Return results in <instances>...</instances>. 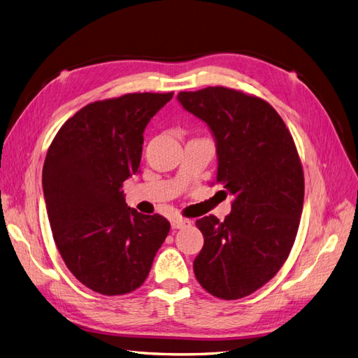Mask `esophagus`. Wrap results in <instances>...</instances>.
Returning a JSON list of instances; mask_svg holds the SVG:
<instances>
[{
	"label": "esophagus",
	"instance_id": "1",
	"mask_svg": "<svg viewBox=\"0 0 358 358\" xmlns=\"http://www.w3.org/2000/svg\"><path fill=\"white\" fill-rule=\"evenodd\" d=\"M188 224H189V220H187V218H173L171 220V229L178 230V229H182V227H185Z\"/></svg>",
	"mask_w": 358,
	"mask_h": 358
}]
</instances>
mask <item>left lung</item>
I'll return each mask as SVG.
<instances>
[{"mask_svg":"<svg viewBox=\"0 0 358 358\" xmlns=\"http://www.w3.org/2000/svg\"><path fill=\"white\" fill-rule=\"evenodd\" d=\"M178 100L212 129L216 183L233 196L224 221L213 215L196 221L204 245L194 273L215 297H246L279 272L296 241L305 197L296 143L282 117L257 95L208 86L179 92Z\"/></svg>","mask_w":358,"mask_h":358,"instance_id":"obj_1","label":"left lung"}]
</instances>
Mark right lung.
I'll return each mask as SVG.
<instances>
[{"mask_svg": "<svg viewBox=\"0 0 358 358\" xmlns=\"http://www.w3.org/2000/svg\"><path fill=\"white\" fill-rule=\"evenodd\" d=\"M173 92L94 101L67 119L43 166V191L58 251L73 276L104 296L145 282L170 231L158 213L128 208L124 182L140 171L143 131Z\"/></svg>", "mask_w": 358, "mask_h": 358, "instance_id": "right-lung-1", "label": "right lung"}]
</instances>
